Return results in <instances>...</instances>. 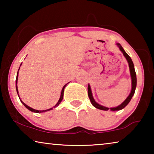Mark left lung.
Instances as JSON below:
<instances>
[{
  "label": "left lung",
  "instance_id": "left-lung-1",
  "mask_svg": "<svg viewBox=\"0 0 154 154\" xmlns=\"http://www.w3.org/2000/svg\"><path fill=\"white\" fill-rule=\"evenodd\" d=\"M117 45L119 47V49H120L121 51L123 53L124 56H125V58H126L128 62V65H129V68H130V75H131V78H132V90H131V92L129 94V96H128V98L124 101V103H122L120 105L117 106V107H114V108H111L110 109L111 111H119L121 110V109H124L125 106H126L129 103V102L131 100V98L133 95L134 94L135 92V89H136V86H137V76H136V72H135L134 70V64L132 61V59L130 58V57L128 55V54L126 51H124V49L122 48V45L119 43H117ZM88 96H89V98L90 100L91 103L92 104V105L94 106V107L97 108L98 109H100V110H104V111H108L109 108L105 107V106H103L102 105H100L99 104L97 103H96V101L94 99L93 96H92V91H91V88L90 85H88Z\"/></svg>",
  "mask_w": 154,
  "mask_h": 154
}]
</instances>
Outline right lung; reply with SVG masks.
<instances>
[{"instance_id":"right-lung-1","label":"right lung","mask_w":154,"mask_h":154,"mask_svg":"<svg viewBox=\"0 0 154 154\" xmlns=\"http://www.w3.org/2000/svg\"><path fill=\"white\" fill-rule=\"evenodd\" d=\"M18 71H19V70H18ZM17 78H18V71H17V77H16V80H15V83H16V85H15V87H16V90H17V93L18 94V90H17ZM68 83H66V85H64V87H63V88H62V92H61V95H60V99H59V100H58V102L57 103V104L56 105L54 106V108L55 107H56V106H58L59 105H60V103H61V101L62 100V98H63V96H64V88L66 87V85L68 84ZM18 96H19V94H18ZM19 98H20V96H19ZM20 101L22 103V104L23 105H24L26 107L28 110H30V111H32V112H35V113H43V112H45V111H49V110H51V109H53V108H51V109H47V110H43V111H38V110H35V109H32L31 107H30V106H28V105H26L25 103H24L22 102V100H21V99H20Z\"/></svg>"}]
</instances>
